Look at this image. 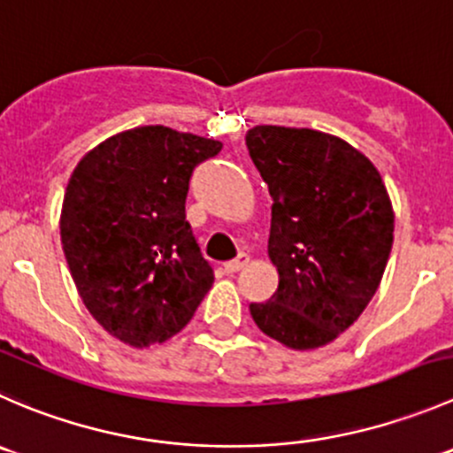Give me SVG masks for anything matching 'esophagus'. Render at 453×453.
I'll list each match as a JSON object with an SVG mask.
<instances>
[{"instance_id":"esophagus-1","label":"esophagus","mask_w":453,"mask_h":453,"mask_svg":"<svg viewBox=\"0 0 453 453\" xmlns=\"http://www.w3.org/2000/svg\"><path fill=\"white\" fill-rule=\"evenodd\" d=\"M246 264H249V255L240 253L235 259H231V262H225V273L226 275H233V273H237L240 268H244Z\"/></svg>"}]
</instances>
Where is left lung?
I'll return each mask as SVG.
<instances>
[{
  "mask_svg": "<svg viewBox=\"0 0 453 453\" xmlns=\"http://www.w3.org/2000/svg\"><path fill=\"white\" fill-rule=\"evenodd\" d=\"M246 147L271 191L268 255L280 273L250 317L293 350L321 348L377 293L392 250V203L377 167L337 136L257 125Z\"/></svg>",
  "mask_w": 453,
  "mask_h": 453,
  "instance_id": "8db88e82",
  "label": "left lung"
}]
</instances>
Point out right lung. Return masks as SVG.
<instances>
[{
	"instance_id": "right-lung-1",
	"label": "right lung",
	"mask_w": 453,
	"mask_h": 453,
	"mask_svg": "<svg viewBox=\"0 0 453 453\" xmlns=\"http://www.w3.org/2000/svg\"><path fill=\"white\" fill-rule=\"evenodd\" d=\"M222 142L163 125L107 138L81 158L61 209V244L94 319L147 348L180 333L213 284L185 203L191 173Z\"/></svg>"
}]
</instances>
